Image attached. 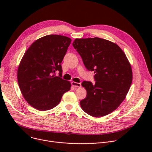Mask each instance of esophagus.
<instances>
[{"mask_svg":"<svg viewBox=\"0 0 152 152\" xmlns=\"http://www.w3.org/2000/svg\"><path fill=\"white\" fill-rule=\"evenodd\" d=\"M72 86L75 87H81V83H76L75 81H73L71 83Z\"/></svg>","mask_w":152,"mask_h":152,"instance_id":"esophagus-1","label":"esophagus"}]
</instances>
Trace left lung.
Instances as JSON below:
<instances>
[{"mask_svg":"<svg viewBox=\"0 0 152 152\" xmlns=\"http://www.w3.org/2000/svg\"><path fill=\"white\" fill-rule=\"evenodd\" d=\"M73 45L86 68L95 73L94 84L82 83L87 95L81 100V107L93 117L113 112L125 99L132 81V71L126 54L115 43L99 37L76 39Z\"/></svg>","mask_w":152,"mask_h":152,"instance_id":"left-lung-1","label":"left lung"}]
</instances>
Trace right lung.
Returning <instances> with one entry per match:
<instances>
[{"instance_id":"1","label":"right lung","mask_w":152,"mask_h":152,"mask_svg":"<svg viewBox=\"0 0 152 152\" xmlns=\"http://www.w3.org/2000/svg\"><path fill=\"white\" fill-rule=\"evenodd\" d=\"M71 41L66 36L47 35L36 40L24 54L18 68V83L23 97L36 110L57 106L70 90V82L60 77L61 63ZM57 70L60 77L55 76Z\"/></svg>"}]
</instances>
